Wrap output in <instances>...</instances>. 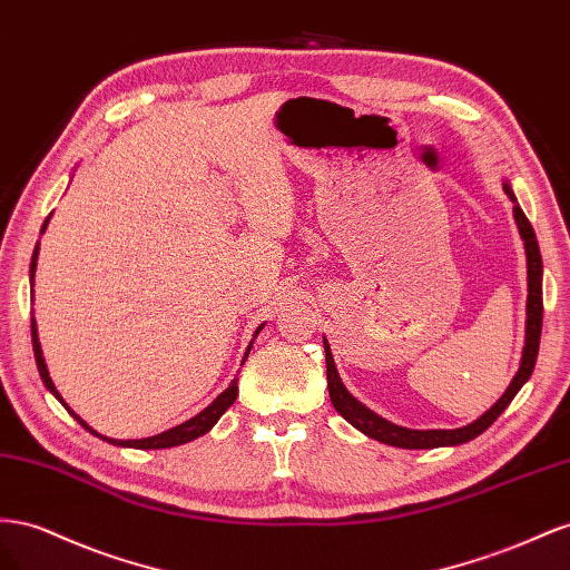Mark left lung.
<instances>
[{
    "label": "left lung",
    "instance_id": "obj_1",
    "mask_svg": "<svg viewBox=\"0 0 570 570\" xmlns=\"http://www.w3.org/2000/svg\"><path fill=\"white\" fill-rule=\"evenodd\" d=\"M503 190H507L509 198L513 200V217L520 229V236L525 240V255H528V327H525V348H523V357H520V367L515 372L513 382L509 384L503 396L487 411L482 417H478L475 422H470L465 428L459 430H409V428H399L394 422H389L384 417H380L377 413H372L370 409L353 399L348 394V389L341 382L334 357L330 351L327 338H324V357H327V386H330V399L332 405L336 409V413L341 417H346L355 430H361L363 434L377 439L382 444L389 446H399V449H436V446H456V444H465L470 439H475L478 434H482L492 422L509 409V403L513 401V396L520 392L532 370H534V361H538V351H540V336H542V255H540V246L538 238H534L532 224L528 222L525 213L520 209V205L515 203V195L511 190L509 184H503Z\"/></svg>",
    "mask_w": 570,
    "mask_h": 570
}]
</instances>
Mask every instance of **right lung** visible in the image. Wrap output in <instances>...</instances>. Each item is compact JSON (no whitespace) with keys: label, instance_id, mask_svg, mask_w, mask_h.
I'll use <instances>...</instances> for the list:
<instances>
[{"label":"right lung","instance_id":"obj_1","mask_svg":"<svg viewBox=\"0 0 570 570\" xmlns=\"http://www.w3.org/2000/svg\"><path fill=\"white\" fill-rule=\"evenodd\" d=\"M45 226H47V222L42 224V232H45ZM36 259H38V246H36V250H32V259H30V279L32 276H36ZM259 332V330H257ZM30 334H32V353H36V363H38V372H40V377H42V382H45V386L50 389V392L61 401V405H67L63 403V399L59 396V392L55 389V384H52V380H50V372H47V365H45V357H42V351H40V341H38V332H36V320L30 322ZM248 351H250V346H248ZM248 355V353H246ZM236 396H238V384H236V380H232V384L224 389V392L207 405V409L203 411V413H198L195 417H190V420H186L184 425H176V428H171V430H167V432H161V434H155V436H145V439H107V436H102V434H97L95 430H90L83 420H80L69 405H67V411L80 422V425H83L90 434H95V436H100V439H107L109 444H117V446H134V449H169V446H178V444H186V442H190V439H195V436H200V434H205L209 428L215 425V422L224 415V411L229 409V405L236 401Z\"/></svg>","mask_w":570,"mask_h":570}]
</instances>
